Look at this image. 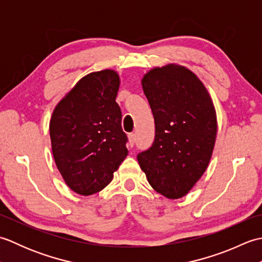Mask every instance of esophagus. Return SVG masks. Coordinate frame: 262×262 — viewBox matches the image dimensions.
I'll return each instance as SVG.
<instances>
[{"instance_id": "34e87169", "label": "esophagus", "mask_w": 262, "mask_h": 262, "mask_svg": "<svg viewBox=\"0 0 262 262\" xmlns=\"http://www.w3.org/2000/svg\"><path fill=\"white\" fill-rule=\"evenodd\" d=\"M135 138H136L135 134H129V135H128V145H129L130 147L134 146V144H135Z\"/></svg>"}]
</instances>
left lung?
<instances>
[{
    "instance_id": "obj_1",
    "label": "left lung",
    "mask_w": 262,
    "mask_h": 262,
    "mask_svg": "<svg viewBox=\"0 0 262 262\" xmlns=\"http://www.w3.org/2000/svg\"><path fill=\"white\" fill-rule=\"evenodd\" d=\"M142 86L154 116L155 138L137 161L155 191L181 198L202 178L213 154V100L196 74L177 64L148 71Z\"/></svg>"
}]
</instances>
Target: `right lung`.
I'll return each mask as SVG.
<instances>
[{
	"label": "right lung",
	"instance_id": "right-lung-1",
	"mask_svg": "<svg viewBox=\"0 0 262 262\" xmlns=\"http://www.w3.org/2000/svg\"><path fill=\"white\" fill-rule=\"evenodd\" d=\"M119 75L103 70L83 76L55 107L49 134L58 171L74 192L107 187L128 154L116 97Z\"/></svg>",
	"mask_w": 262,
	"mask_h": 262
}]
</instances>
